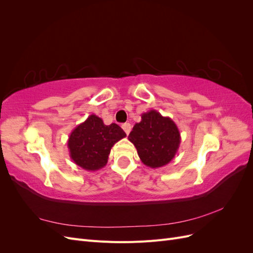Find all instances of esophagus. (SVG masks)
<instances>
[{
  "instance_id": "1",
  "label": "esophagus",
  "mask_w": 253,
  "mask_h": 253,
  "mask_svg": "<svg viewBox=\"0 0 253 253\" xmlns=\"http://www.w3.org/2000/svg\"><path fill=\"white\" fill-rule=\"evenodd\" d=\"M122 128H124V131L126 133V135H128L129 132H131L132 126L129 124H124V125H122Z\"/></svg>"
}]
</instances>
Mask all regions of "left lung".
Wrapping results in <instances>:
<instances>
[{"label": "left lung", "instance_id": "1", "mask_svg": "<svg viewBox=\"0 0 253 253\" xmlns=\"http://www.w3.org/2000/svg\"><path fill=\"white\" fill-rule=\"evenodd\" d=\"M180 133L170 117H164L156 110L141 115L128 135L143 165L157 169L169 164L180 144Z\"/></svg>", "mask_w": 253, "mask_h": 253}]
</instances>
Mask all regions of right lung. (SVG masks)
<instances>
[{"label": "right lung", "mask_w": 253, "mask_h": 253, "mask_svg": "<svg viewBox=\"0 0 253 253\" xmlns=\"http://www.w3.org/2000/svg\"><path fill=\"white\" fill-rule=\"evenodd\" d=\"M126 134L118 125L106 126L91 114L76 126L68 137L67 147L73 162L86 171H97L108 163L113 145Z\"/></svg>", "instance_id": "1"}]
</instances>
